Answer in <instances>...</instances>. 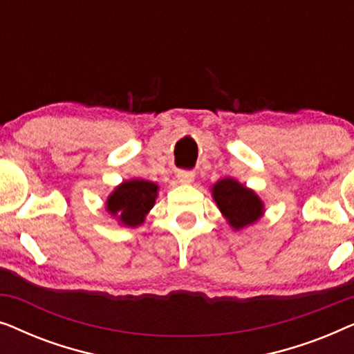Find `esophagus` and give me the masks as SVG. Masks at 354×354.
Listing matches in <instances>:
<instances>
[{
    "label": "esophagus",
    "mask_w": 354,
    "mask_h": 354,
    "mask_svg": "<svg viewBox=\"0 0 354 354\" xmlns=\"http://www.w3.org/2000/svg\"><path fill=\"white\" fill-rule=\"evenodd\" d=\"M177 178L183 183H190V182H193V178H195V172H193V171H178Z\"/></svg>",
    "instance_id": "1"
}]
</instances>
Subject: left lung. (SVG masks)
I'll return each instance as SVG.
<instances>
[{
  "instance_id": "left-lung-1",
  "label": "left lung",
  "mask_w": 354,
  "mask_h": 354,
  "mask_svg": "<svg viewBox=\"0 0 354 354\" xmlns=\"http://www.w3.org/2000/svg\"><path fill=\"white\" fill-rule=\"evenodd\" d=\"M212 195L234 229H243L263 216V203L254 192L248 190L234 178H224L212 188Z\"/></svg>"
}]
</instances>
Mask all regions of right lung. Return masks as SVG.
<instances>
[{"label":"right lung","mask_w":354,"mask_h":354,"mask_svg":"<svg viewBox=\"0 0 354 354\" xmlns=\"http://www.w3.org/2000/svg\"><path fill=\"white\" fill-rule=\"evenodd\" d=\"M158 195V185L148 180H129L115 188L108 198V211L118 216L125 225H138L145 219V214L151 209L154 198Z\"/></svg>","instance_id":"add662e5"}]
</instances>
